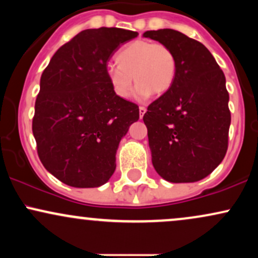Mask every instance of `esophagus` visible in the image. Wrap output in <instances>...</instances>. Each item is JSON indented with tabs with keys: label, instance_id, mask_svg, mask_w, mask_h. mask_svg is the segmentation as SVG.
I'll use <instances>...</instances> for the list:
<instances>
[{
	"label": "esophagus",
	"instance_id": "1",
	"mask_svg": "<svg viewBox=\"0 0 258 258\" xmlns=\"http://www.w3.org/2000/svg\"><path fill=\"white\" fill-rule=\"evenodd\" d=\"M146 111H147L146 106H139V116H141V119H143V115L146 114Z\"/></svg>",
	"mask_w": 258,
	"mask_h": 258
}]
</instances>
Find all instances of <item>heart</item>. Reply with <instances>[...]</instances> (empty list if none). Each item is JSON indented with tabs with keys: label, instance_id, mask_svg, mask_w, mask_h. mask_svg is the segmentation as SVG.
Segmentation results:
<instances>
[{
	"label": "heart",
	"instance_id": "b5f03b06",
	"mask_svg": "<svg viewBox=\"0 0 258 258\" xmlns=\"http://www.w3.org/2000/svg\"><path fill=\"white\" fill-rule=\"evenodd\" d=\"M115 61L117 65H109L106 69V78L115 96L121 99L131 94L133 79L137 82L135 96L141 100L153 93H166L176 80L177 58L165 43L132 41L117 51Z\"/></svg>",
	"mask_w": 258,
	"mask_h": 258
}]
</instances>
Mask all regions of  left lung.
Returning <instances> with one entry per match:
<instances>
[{
    "label": "left lung",
    "instance_id": "8db88e82",
    "mask_svg": "<svg viewBox=\"0 0 258 258\" xmlns=\"http://www.w3.org/2000/svg\"><path fill=\"white\" fill-rule=\"evenodd\" d=\"M143 36L167 44L177 58L172 87L143 116L154 168L168 182H198L221 164L228 149L226 78L199 41L172 29L146 31Z\"/></svg>",
    "mask_w": 258,
    "mask_h": 258
}]
</instances>
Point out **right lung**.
Here are the masks:
<instances>
[{"label": "right lung", "instance_id": "add662e5", "mask_svg": "<svg viewBox=\"0 0 258 258\" xmlns=\"http://www.w3.org/2000/svg\"><path fill=\"white\" fill-rule=\"evenodd\" d=\"M137 36L117 28L87 29L43 70L32 133L44 168L65 184L94 188L114 173L117 147L139 109L115 96L106 65L120 44Z\"/></svg>", "mask_w": 258, "mask_h": 258}]
</instances>
